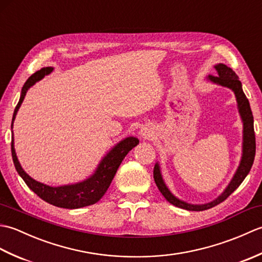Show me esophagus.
<instances>
[{
	"instance_id": "esophagus-1",
	"label": "esophagus",
	"mask_w": 262,
	"mask_h": 262,
	"mask_svg": "<svg viewBox=\"0 0 262 262\" xmlns=\"http://www.w3.org/2000/svg\"><path fill=\"white\" fill-rule=\"evenodd\" d=\"M141 134H142V136H144L145 138H148L149 136H151V135H149V132H147L146 129H142Z\"/></svg>"
}]
</instances>
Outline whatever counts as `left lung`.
<instances>
[{"instance_id":"1","label":"left lung","mask_w":262,"mask_h":262,"mask_svg":"<svg viewBox=\"0 0 262 262\" xmlns=\"http://www.w3.org/2000/svg\"><path fill=\"white\" fill-rule=\"evenodd\" d=\"M215 69L217 71L219 75H209L208 79L216 83V84L223 85L230 88L233 92L235 93L236 97V101H237V107L238 111H240L241 118L243 121V154H242V160L240 166L236 171V173L233 177L232 181L230 182V185L227 186V188L224 190V192L221 194L219 198H216L213 200L211 203L205 204V205H191V204H187L182 200H179L176 198L173 194L170 192V190L166 188L165 183L162 179V176H161V171H160V166L157 163L154 166L153 170V177H154V181L157 183V186L159 188V190L161 193L163 194L164 198L168 200V202L172 205L177 206V207H180L187 210H206L209 209L214 206L221 204L222 202L230 196V194L235 190V189L241 185L242 181L246 179V177L251 170V166L253 164L254 161V155H255V135H254V127H253V116H252V111L251 108H250V103L249 100L247 99L246 94H244L242 90V85L241 82L238 80L237 75L235 74V72L232 69L227 68L224 64H219L215 66Z\"/></svg>"}]
</instances>
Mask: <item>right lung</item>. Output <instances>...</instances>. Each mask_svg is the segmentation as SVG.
<instances>
[{
	"label": "right lung",
	"mask_w": 262,
	"mask_h": 262,
	"mask_svg": "<svg viewBox=\"0 0 262 262\" xmlns=\"http://www.w3.org/2000/svg\"><path fill=\"white\" fill-rule=\"evenodd\" d=\"M52 71V68H43L40 71L36 72L35 74H32L29 79L27 80L24 88H22L19 102L14 109L11 128H12L15 115L18 113L22 101H24L28 89L35 84L37 81L41 80L43 76L51 73ZM138 143H140V141H138L136 137L125 138L124 141L117 144V145L105 155L103 160L101 161V163L99 164L97 171L94 172V174L89 178V179L80 183H75V185L62 187H51L43 185V183L33 180L32 178H30L26 173L24 169L21 168L18 158H16L15 155L13 146V137L12 141H11V152H12V159L16 171H18L20 177L27 183V186L29 187L37 196H39L42 200H45V202L49 204L57 206V207L74 209L85 207V206L89 205H93L101 199L105 191L108 190L110 183L113 181L121 161L125 159L127 153L129 152L133 147H135Z\"/></svg>",
	"instance_id": "obj_1"
}]
</instances>
